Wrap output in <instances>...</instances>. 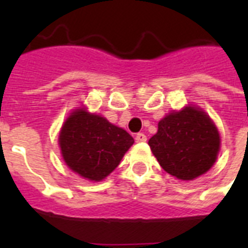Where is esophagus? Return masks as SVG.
Returning <instances> with one entry per match:
<instances>
[{"instance_id": "esophagus-1", "label": "esophagus", "mask_w": 248, "mask_h": 248, "mask_svg": "<svg viewBox=\"0 0 248 248\" xmlns=\"http://www.w3.org/2000/svg\"><path fill=\"white\" fill-rule=\"evenodd\" d=\"M135 140L138 143H145V141H147V136L144 135L143 132H139V134H136Z\"/></svg>"}]
</instances>
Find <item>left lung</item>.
<instances>
[{
	"label": "left lung",
	"instance_id": "obj_1",
	"mask_svg": "<svg viewBox=\"0 0 248 248\" xmlns=\"http://www.w3.org/2000/svg\"><path fill=\"white\" fill-rule=\"evenodd\" d=\"M161 167L180 180H193L211 169L220 149V135L200 108L185 107L158 122L148 141Z\"/></svg>",
	"mask_w": 248,
	"mask_h": 248
}]
</instances>
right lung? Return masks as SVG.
Instances as JSON below:
<instances>
[{
    "mask_svg": "<svg viewBox=\"0 0 248 248\" xmlns=\"http://www.w3.org/2000/svg\"><path fill=\"white\" fill-rule=\"evenodd\" d=\"M132 144V136L124 128L83 108L71 113L59 135L60 151L68 167L93 181L108 176Z\"/></svg>",
    "mask_w": 248,
    "mask_h": 248,
    "instance_id": "obj_1",
    "label": "right lung"
}]
</instances>
